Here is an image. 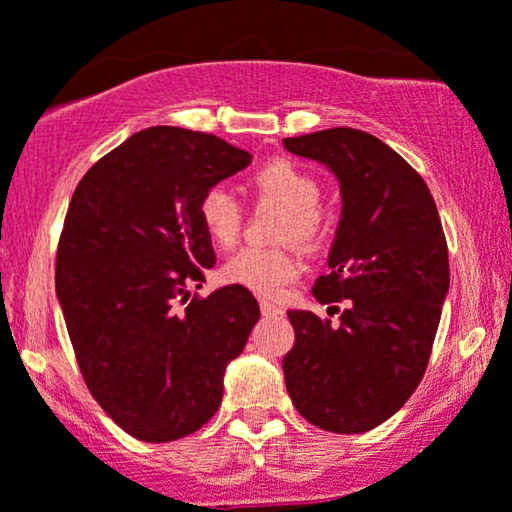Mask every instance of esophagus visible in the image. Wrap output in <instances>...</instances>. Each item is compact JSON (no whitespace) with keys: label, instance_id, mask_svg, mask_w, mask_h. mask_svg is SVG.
<instances>
[{"label":"esophagus","instance_id":"34e87169","mask_svg":"<svg viewBox=\"0 0 512 512\" xmlns=\"http://www.w3.org/2000/svg\"><path fill=\"white\" fill-rule=\"evenodd\" d=\"M260 311H262V316H267V318H271V316H278V313H281V309H278V306H274L271 302H260Z\"/></svg>","mask_w":512,"mask_h":512}]
</instances>
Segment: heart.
Wrapping results in <instances>:
<instances>
[{
  "mask_svg": "<svg viewBox=\"0 0 512 512\" xmlns=\"http://www.w3.org/2000/svg\"><path fill=\"white\" fill-rule=\"evenodd\" d=\"M252 185L262 196H269L288 208L283 220V238L309 241L318 234V206L323 199L320 182L297 163L278 159L252 175ZM196 217L203 234L215 248L227 250L241 231V206L227 187H208L196 203ZM302 264L288 248H243L229 257L222 267V281L238 285L260 297H276L283 285L295 281Z\"/></svg>",
  "mask_w": 512,
  "mask_h": 512,
  "instance_id": "1",
  "label": "heart"
}]
</instances>
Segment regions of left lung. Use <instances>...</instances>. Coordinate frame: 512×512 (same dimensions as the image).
Wrapping results in <instances>:
<instances>
[{
    "mask_svg": "<svg viewBox=\"0 0 512 512\" xmlns=\"http://www.w3.org/2000/svg\"><path fill=\"white\" fill-rule=\"evenodd\" d=\"M283 145L337 177L342 217L313 297L349 299L339 325L288 311L285 388L309 424L365 433L393 417L426 372L449 292L440 215L417 170L370 133L327 128Z\"/></svg>",
    "mask_w": 512,
    "mask_h": 512,
    "instance_id": "8db88e82",
    "label": "left lung"
}]
</instances>
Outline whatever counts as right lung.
Listing matches in <instances>:
<instances>
[{
  "instance_id": "add662e5",
  "label": "right lung",
  "mask_w": 512,
  "mask_h": 512,
  "mask_svg": "<svg viewBox=\"0 0 512 512\" xmlns=\"http://www.w3.org/2000/svg\"><path fill=\"white\" fill-rule=\"evenodd\" d=\"M250 161L215 135L152 126L102 156L74 189L56 295L88 391L133 438L199 431L260 320L257 299L238 285L173 311L215 264L199 196Z\"/></svg>"
}]
</instances>
